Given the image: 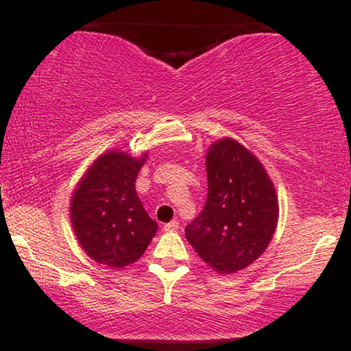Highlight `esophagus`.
Masks as SVG:
<instances>
[{
    "mask_svg": "<svg viewBox=\"0 0 351 351\" xmlns=\"http://www.w3.org/2000/svg\"><path fill=\"white\" fill-rule=\"evenodd\" d=\"M177 228H179V222H177V220H172V222H169V223H165V227H162L165 232H176Z\"/></svg>",
    "mask_w": 351,
    "mask_h": 351,
    "instance_id": "esophagus-1",
    "label": "esophagus"
}]
</instances>
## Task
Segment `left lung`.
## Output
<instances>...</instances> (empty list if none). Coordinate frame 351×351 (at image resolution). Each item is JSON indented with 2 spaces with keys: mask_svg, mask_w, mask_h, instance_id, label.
I'll return each instance as SVG.
<instances>
[{
  "mask_svg": "<svg viewBox=\"0 0 351 351\" xmlns=\"http://www.w3.org/2000/svg\"><path fill=\"white\" fill-rule=\"evenodd\" d=\"M208 199L185 238L217 273H237L265 252L278 225V196L258 158L232 137L206 153Z\"/></svg>",
  "mask_w": 351,
  "mask_h": 351,
  "instance_id": "1",
  "label": "left lung"
}]
</instances>
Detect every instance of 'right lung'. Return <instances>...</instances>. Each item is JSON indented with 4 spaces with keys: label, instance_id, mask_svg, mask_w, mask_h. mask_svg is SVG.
I'll return each instance as SVG.
<instances>
[{
    "label": "right lung",
    "instance_id": "right-lung-1",
    "mask_svg": "<svg viewBox=\"0 0 351 351\" xmlns=\"http://www.w3.org/2000/svg\"><path fill=\"white\" fill-rule=\"evenodd\" d=\"M148 153L100 155L76 184L70 220L80 246L102 265L123 268L137 262L155 237L158 223L143 209L136 191L137 174Z\"/></svg>",
    "mask_w": 351,
    "mask_h": 351
}]
</instances>
